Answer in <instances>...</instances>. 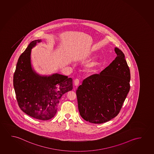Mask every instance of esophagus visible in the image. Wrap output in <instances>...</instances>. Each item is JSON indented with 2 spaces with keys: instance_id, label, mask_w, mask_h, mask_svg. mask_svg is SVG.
<instances>
[{
  "instance_id": "1",
  "label": "esophagus",
  "mask_w": 154,
  "mask_h": 154,
  "mask_svg": "<svg viewBox=\"0 0 154 154\" xmlns=\"http://www.w3.org/2000/svg\"><path fill=\"white\" fill-rule=\"evenodd\" d=\"M79 79H76L74 81V85H75V86H77L79 85Z\"/></svg>"
}]
</instances>
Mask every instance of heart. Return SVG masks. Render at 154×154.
<instances>
[{
    "mask_svg": "<svg viewBox=\"0 0 154 154\" xmlns=\"http://www.w3.org/2000/svg\"><path fill=\"white\" fill-rule=\"evenodd\" d=\"M99 64V61L97 59L94 60L90 62L86 66V72L88 73H92L94 72Z\"/></svg>",
    "mask_w": 154,
    "mask_h": 154,
    "instance_id": "b5f03b06",
    "label": "heart"
}]
</instances>
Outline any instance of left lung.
Wrapping results in <instances>:
<instances>
[{
  "mask_svg": "<svg viewBox=\"0 0 154 154\" xmlns=\"http://www.w3.org/2000/svg\"><path fill=\"white\" fill-rule=\"evenodd\" d=\"M115 59L100 74L83 81L76 91L78 110L84 120L101 124L121 110L130 85V71L123 52L115 48Z\"/></svg>",
  "mask_w": 154,
  "mask_h": 154,
  "instance_id": "1",
  "label": "left lung"
}]
</instances>
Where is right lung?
I'll return each instance as SVG.
<instances>
[{
  "mask_svg": "<svg viewBox=\"0 0 154 154\" xmlns=\"http://www.w3.org/2000/svg\"><path fill=\"white\" fill-rule=\"evenodd\" d=\"M41 39L33 40L19 57L13 77V85L19 107L34 119L46 121L57 113L64 93L72 90V79L59 73L40 75L31 64V50Z\"/></svg>",
  "mask_w": 154,
  "mask_h": 154,
  "instance_id": "obj_1",
  "label": "right lung"
}]
</instances>
